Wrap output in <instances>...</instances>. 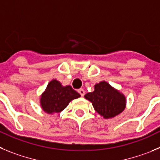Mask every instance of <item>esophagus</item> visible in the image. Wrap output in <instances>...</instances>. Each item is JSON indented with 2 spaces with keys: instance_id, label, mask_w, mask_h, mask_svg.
<instances>
[{
  "instance_id": "obj_1",
  "label": "esophagus",
  "mask_w": 160,
  "mask_h": 160,
  "mask_svg": "<svg viewBox=\"0 0 160 160\" xmlns=\"http://www.w3.org/2000/svg\"><path fill=\"white\" fill-rule=\"evenodd\" d=\"M78 92L80 93V96H84V94H85V91L83 90V88H80V89H79V90H78Z\"/></svg>"
}]
</instances>
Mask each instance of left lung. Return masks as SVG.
I'll use <instances>...</instances> for the list:
<instances>
[{
	"instance_id": "obj_1",
	"label": "left lung",
	"mask_w": 160,
	"mask_h": 160,
	"mask_svg": "<svg viewBox=\"0 0 160 160\" xmlns=\"http://www.w3.org/2000/svg\"><path fill=\"white\" fill-rule=\"evenodd\" d=\"M84 98L92 103L98 114L106 119L116 117L126 108L124 95L104 80L96 83L94 91L87 93Z\"/></svg>"
}]
</instances>
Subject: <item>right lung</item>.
Returning a JSON list of instances; mask_svg holds the SVG:
<instances>
[{"instance_id": "right-lung-1", "label": "right lung", "mask_w": 160, "mask_h": 160, "mask_svg": "<svg viewBox=\"0 0 160 160\" xmlns=\"http://www.w3.org/2000/svg\"><path fill=\"white\" fill-rule=\"evenodd\" d=\"M80 97V95L70 85L63 86L56 79L48 83L40 97L42 110L49 115L62 112L72 100Z\"/></svg>"}]
</instances>
